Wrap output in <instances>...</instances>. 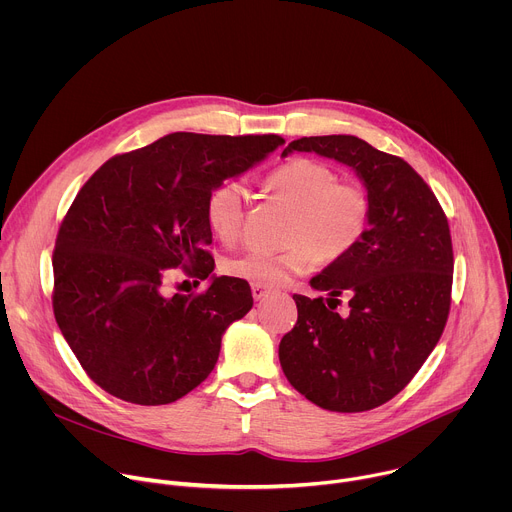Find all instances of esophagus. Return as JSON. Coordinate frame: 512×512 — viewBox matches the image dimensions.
<instances>
[{
	"label": "esophagus",
	"instance_id": "34e87169",
	"mask_svg": "<svg viewBox=\"0 0 512 512\" xmlns=\"http://www.w3.org/2000/svg\"><path fill=\"white\" fill-rule=\"evenodd\" d=\"M251 291H253V298H255V302H259V300H263L267 294H269V287H263V285H253L251 287Z\"/></svg>",
	"mask_w": 512,
	"mask_h": 512
}]
</instances>
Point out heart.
<instances>
[{"label": "heart", "instance_id": "b5f03b06", "mask_svg": "<svg viewBox=\"0 0 512 512\" xmlns=\"http://www.w3.org/2000/svg\"><path fill=\"white\" fill-rule=\"evenodd\" d=\"M265 188L289 208L283 251L251 249L225 263L229 275L251 285H281L294 275L322 263L346 257L367 233L371 202L367 192L352 182H336L334 170L314 160H291L265 178ZM247 208V188L239 180H225L206 198V221L223 243L241 237Z\"/></svg>", "mask_w": 512, "mask_h": 512}]
</instances>
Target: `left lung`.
Masks as SVG:
<instances>
[{"label":"left lung","mask_w":512,"mask_h":512,"mask_svg":"<svg viewBox=\"0 0 512 512\" xmlns=\"http://www.w3.org/2000/svg\"><path fill=\"white\" fill-rule=\"evenodd\" d=\"M294 152L348 166L367 190L371 218L360 243L310 279L322 298L294 296L298 322L279 342L289 385L328 411L358 413L393 399L440 340L448 314L454 253L448 218L401 158L354 135L291 141ZM344 293L349 312H333Z\"/></svg>","instance_id":"1"}]
</instances>
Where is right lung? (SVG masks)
<instances>
[{"instance_id": "obj_1", "label": "right lung", "mask_w": 512, "mask_h": 512, "mask_svg": "<svg viewBox=\"0 0 512 512\" xmlns=\"http://www.w3.org/2000/svg\"><path fill=\"white\" fill-rule=\"evenodd\" d=\"M279 135L170 133L105 162L60 225L54 316L87 375L117 399L174 403L214 369L223 334L253 308L251 287L216 277L206 198L263 162ZM209 279L166 297L170 268Z\"/></svg>"}]
</instances>
